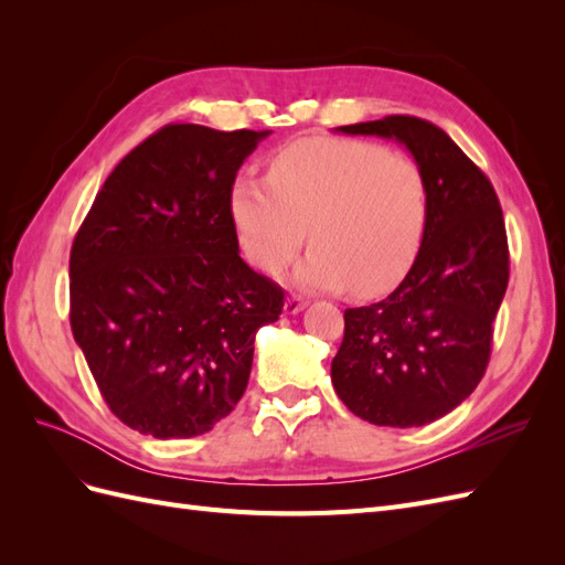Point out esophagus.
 Wrapping results in <instances>:
<instances>
[{"label":"esophagus","mask_w":565,"mask_h":565,"mask_svg":"<svg viewBox=\"0 0 565 565\" xmlns=\"http://www.w3.org/2000/svg\"><path fill=\"white\" fill-rule=\"evenodd\" d=\"M306 306H309V301H306L303 297L292 295V297H287V301H285V313H287V316H295V313L303 311Z\"/></svg>","instance_id":"esophagus-1"}]
</instances>
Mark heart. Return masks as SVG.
Wrapping results in <instances>:
<instances>
[{
  "mask_svg": "<svg viewBox=\"0 0 565 565\" xmlns=\"http://www.w3.org/2000/svg\"><path fill=\"white\" fill-rule=\"evenodd\" d=\"M228 204L237 241L259 270L282 273L311 228L313 249L297 266L295 282L353 285L372 297L413 268L429 221V185L422 167L401 152L309 136L270 158L268 179L237 177Z\"/></svg>",
  "mask_w": 565,
  "mask_h": 565,
  "instance_id": "heart-1",
  "label": "heart"
}]
</instances>
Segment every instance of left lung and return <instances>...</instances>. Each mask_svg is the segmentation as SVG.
<instances>
[{"label": "left lung", "instance_id": "8db88e82", "mask_svg": "<svg viewBox=\"0 0 565 565\" xmlns=\"http://www.w3.org/2000/svg\"><path fill=\"white\" fill-rule=\"evenodd\" d=\"M396 139L429 185V221L413 268L393 292L344 311L332 384L353 415L424 426L455 409L486 374L492 320L509 282L498 193L440 127L413 115L339 127Z\"/></svg>", "mask_w": 565, "mask_h": 565}]
</instances>
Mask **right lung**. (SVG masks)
Here are the masks:
<instances>
[{"label":"right lung","mask_w":565,"mask_h":565,"mask_svg":"<svg viewBox=\"0 0 565 565\" xmlns=\"http://www.w3.org/2000/svg\"><path fill=\"white\" fill-rule=\"evenodd\" d=\"M270 131L167 125L122 158L71 249V328L110 413L152 438L231 415L282 287L241 259L231 185Z\"/></svg>","instance_id":"1"}]
</instances>
